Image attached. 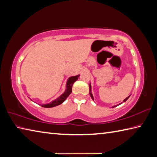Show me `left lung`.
I'll use <instances>...</instances> for the list:
<instances>
[{
	"mask_svg": "<svg viewBox=\"0 0 157 157\" xmlns=\"http://www.w3.org/2000/svg\"><path fill=\"white\" fill-rule=\"evenodd\" d=\"M90 96H91V98H92V100H94V96H93V94H92V93H91V83H90ZM129 97H130V96L127 97L126 98H125L124 100V101H123V102H126V100L128 99V98H129ZM115 106H113V107H115Z\"/></svg>",
	"mask_w": 157,
	"mask_h": 157,
	"instance_id": "8db88e82",
	"label": "left lung"
}]
</instances>
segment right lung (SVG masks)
<instances>
[{"label": "right lung", "instance_id": "right-lung-1", "mask_svg": "<svg viewBox=\"0 0 157 157\" xmlns=\"http://www.w3.org/2000/svg\"><path fill=\"white\" fill-rule=\"evenodd\" d=\"M80 75H76V76H70V77L68 78L66 82V90H65L64 93L63 94H61V95L57 98V99L53 100V101L51 102L48 103V104H42V105H40L43 107H45V108H51V107H54V106H58L61 104H62L65 100H66V98L70 94L72 93V85L74 84V82L75 81H76L78 78V76Z\"/></svg>", "mask_w": 157, "mask_h": 157}]
</instances>
